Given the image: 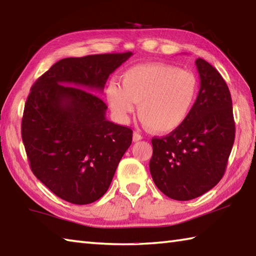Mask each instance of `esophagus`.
<instances>
[{"instance_id":"1","label":"esophagus","mask_w":256,"mask_h":256,"mask_svg":"<svg viewBox=\"0 0 256 256\" xmlns=\"http://www.w3.org/2000/svg\"><path fill=\"white\" fill-rule=\"evenodd\" d=\"M140 140H142V136L138 132H134L133 133V141L134 142H138V141H140Z\"/></svg>"}]
</instances>
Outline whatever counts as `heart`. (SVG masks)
Returning <instances> with one entry per match:
<instances>
[{
    "label": "heart",
    "mask_w": 256,
    "mask_h": 256,
    "mask_svg": "<svg viewBox=\"0 0 256 256\" xmlns=\"http://www.w3.org/2000/svg\"><path fill=\"white\" fill-rule=\"evenodd\" d=\"M106 86L105 97L118 123L126 124L138 103V112L153 132L166 134L182 125L194 106L198 80L194 72L172 64L148 62L128 68Z\"/></svg>",
    "instance_id": "b5f03b06"
}]
</instances>
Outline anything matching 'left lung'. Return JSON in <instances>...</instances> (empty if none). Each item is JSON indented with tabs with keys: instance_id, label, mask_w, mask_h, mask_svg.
Wrapping results in <instances>:
<instances>
[{
	"instance_id": "left-lung-1",
	"label": "left lung",
	"mask_w": 256,
	"mask_h": 256,
	"mask_svg": "<svg viewBox=\"0 0 256 256\" xmlns=\"http://www.w3.org/2000/svg\"><path fill=\"white\" fill-rule=\"evenodd\" d=\"M196 66L200 88L187 120L168 136L153 138L152 179L174 200H190L215 187L225 174L235 138L228 87L206 60Z\"/></svg>"
}]
</instances>
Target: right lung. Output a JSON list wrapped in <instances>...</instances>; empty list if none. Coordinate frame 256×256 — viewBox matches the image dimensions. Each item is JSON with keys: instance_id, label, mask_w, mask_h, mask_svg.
Returning a JSON list of instances; mask_svg holds the SVG:
<instances>
[{"instance_id": "1", "label": "right lung", "mask_w": 256, "mask_h": 256, "mask_svg": "<svg viewBox=\"0 0 256 256\" xmlns=\"http://www.w3.org/2000/svg\"><path fill=\"white\" fill-rule=\"evenodd\" d=\"M132 54L64 58L31 87L22 141L32 172L64 200L87 205L100 199L131 146L132 130L106 120L108 106L95 94Z\"/></svg>"}]
</instances>
